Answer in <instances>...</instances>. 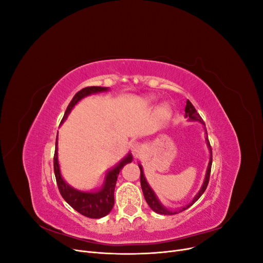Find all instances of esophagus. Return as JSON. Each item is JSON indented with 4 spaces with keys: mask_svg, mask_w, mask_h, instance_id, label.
<instances>
[{
    "mask_svg": "<svg viewBox=\"0 0 263 263\" xmlns=\"http://www.w3.org/2000/svg\"><path fill=\"white\" fill-rule=\"evenodd\" d=\"M130 150L134 156L138 157L140 154H141V150H142V147L141 145L139 144V142L137 141H132L130 142Z\"/></svg>",
    "mask_w": 263,
    "mask_h": 263,
    "instance_id": "esophagus-1",
    "label": "esophagus"
}]
</instances>
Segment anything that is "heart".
Segmentation results:
<instances>
[{"label":"heart","instance_id":"obj_1","mask_svg":"<svg viewBox=\"0 0 263 263\" xmlns=\"http://www.w3.org/2000/svg\"><path fill=\"white\" fill-rule=\"evenodd\" d=\"M153 101H154V98H153V97H149V98L146 99V102H147V103H150V102H153ZM159 112H160V114H161L163 117H168V116L170 115V113H171V107H170L169 104H163V105L160 107V110H159Z\"/></svg>","mask_w":263,"mask_h":263}]
</instances>
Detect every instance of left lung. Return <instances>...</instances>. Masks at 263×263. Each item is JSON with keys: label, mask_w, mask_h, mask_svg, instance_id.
I'll list each match as a JSON object with an SVG mask.
<instances>
[{"label": "left lung", "mask_w": 263, "mask_h": 263, "mask_svg": "<svg viewBox=\"0 0 263 263\" xmlns=\"http://www.w3.org/2000/svg\"><path fill=\"white\" fill-rule=\"evenodd\" d=\"M185 118H187L189 121L191 122H198L200 124H202L204 126V129H205V134H206V137H205V140H206V145H208V148L210 150V161H209V165L208 168H206V173H205V178H204V181H203V184L200 189V191H198L197 194L193 197V200L191 201L187 205L185 206H182V208L180 209H177V210H170V209H166L165 206L159 201L158 196L156 195V193L154 192V190L150 187L149 183L147 182L146 178H145V174H144V169H142V165L139 163V169H140V184H141V190H142V193H144V196H145V200L147 202V204L150 206V209L153 210L154 212L158 213V214H162V215H174V214H178L180 212H183L185 211L186 209H189L190 206H192L198 198H200L202 196V194L205 192L206 187H208V184H209V181H210V174H211V168H212V160H213V155H212V148H211V145H210V141H209V137H208V132H206V128H205V123L203 122L202 117L200 116V114H198L196 112L195 107L192 105V103H191L189 100L186 101V106H185V115H184Z\"/></svg>", "instance_id": "left-lung-1"}]
</instances>
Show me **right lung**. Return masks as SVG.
Returning a JSON list of instances; mask_svg holds the SVG:
<instances>
[{
	"instance_id": "add662e5",
	"label": "right lung",
	"mask_w": 263,
	"mask_h": 263,
	"mask_svg": "<svg viewBox=\"0 0 263 263\" xmlns=\"http://www.w3.org/2000/svg\"><path fill=\"white\" fill-rule=\"evenodd\" d=\"M108 90V87L105 86H87L81 91H79L69 103V105L66 109V113L63 115L61 124L66 121L71 110H72V108L82 99L90 97L92 94L107 92ZM132 161L133 156L132 154H128L119 161L117 165H115L113 169H110L106 173L104 182H103V185L101 186V189H99L98 191H92V192H84V191L77 190L69 185L68 183L63 180L58 160V135L57 139H55L53 170L55 180H57L59 192L63 197V200H65L71 208L74 209L77 212L82 214L83 216L86 217L101 218L106 216V215L112 211L114 206V191L119 171L124 168V165H126L127 163H130Z\"/></svg>"
}]
</instances>
